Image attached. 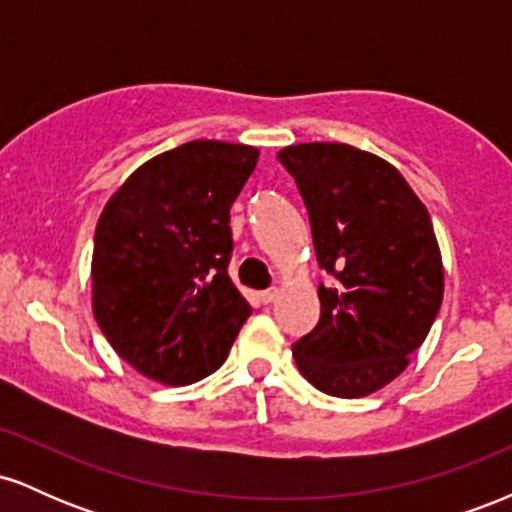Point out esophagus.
<instances>
[{
    "instance_id": "obj_1",
    "label": "esophagus",
    "mask_w": 512,
    "mask_h": 512,
    "mask_svg": "<svg viewBox=\"0 0 512 512\" xmlns=\"http://www.w3.org/2000/svg\"><path fill=\"white\" fill-rule=\"evenodd\" d=\"M276 296H279V289H276V286H272V289H267V291L260 293V301L264 305H269V303L276 301Z\"/></svg>"
}]
</instances>
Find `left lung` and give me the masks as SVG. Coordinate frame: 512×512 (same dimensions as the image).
<instances>
[{
  "label": "left lung",
  "instance_id": "obj_1",
  "mask_svg": "<svg viewBox=\"0 0 512 512\" xmlns=\"http://www.w3.org/2000/svg\"><path fill=\"white\" fill-rule=\"evenodd\" d=\"M313 228L320 322L293 344L303 378L332 397H366L404 373L443 303L431 216L385 158L349 144H293L276 154Z\"/></svg>",
  "mask_w": 512,
  "mask_h": 512
}]
</instances>
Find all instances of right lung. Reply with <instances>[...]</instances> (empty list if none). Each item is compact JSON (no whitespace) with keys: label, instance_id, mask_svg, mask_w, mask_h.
Listing matches in <instances>:
<instances>
[{"label":"right lung","instance_id":"right-lung-1","mask_svg":"<svg viewBox=\"0 0 512 512\" xmlns=\"http://www.w3.org/2000/svg\"><path fill=\"white\" fill-rule=\"evenodd\" d=\"M257 158L255 146L195 139L142 163L105 204L91 260L93 317L149 380L207 378L252 313L228 276V221Z\"/></svg>","mask_w":512,"mask_h":512}]
</instances>
